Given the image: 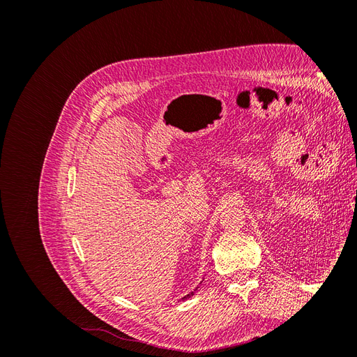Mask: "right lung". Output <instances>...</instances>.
Here are the masks:
<instances>
[{"label": "right lung", "instance_id": "1", "mask_svg": "<svg viewBox=\"0 0 357 357\" xmlns=\"http://www.w3.org/2000/svg\"><path fill=\"white\" fill-rule=\"evenodd\" d=\"M192 295H193V291H190V294H189V295H186V296H185V298H190V296H192ZM185 298H183V299H185Z\"/></svg>", "mask_w": 357, "mask_h": 357}]
</instances>
